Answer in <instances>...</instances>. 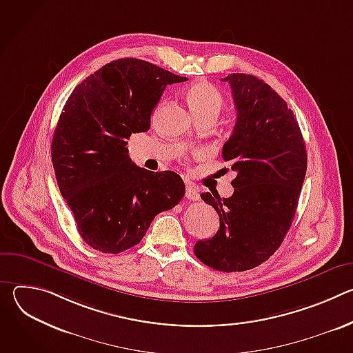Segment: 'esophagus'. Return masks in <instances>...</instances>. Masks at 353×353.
<instances>
[{"instance_id": "34e87169", "label": "esophagus", "mask_w": 353, "mask_h": 353, "mask_svg": "<svg viewBox=\"0 0 353 353\" xmlns=\"http://www.w3.org/2000/svg\"><path fill=\"white\" fill-rule=\"evenodd\" d=\"M185 196H187L190 201H198V199H199L196 187H195L192 183H190V181L185 184Z\"/></svg>"}]
</instances>
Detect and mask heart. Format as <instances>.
Masks as SVG:
<instances>
[{
	"label": "heart",
	"mask_w": 353,
	"mask_h": 353,
	"mask_svg": "<svg viewBox=\"0 0 353 353\" xmlns=\"http://www.w3.org/2000/svg\"><path fill=\"white\" fill-rule=\"evenodd\" d=\"M187 103L196 119L208 114H219L223 108V96L211 82L201 81L192 83L187 90Z\"/></svg>",
	"instance_id": "1"
}]
</instances>
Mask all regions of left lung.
Instances as JSON below:
<instances>
[{"label":"left lung","mask_w":353,"mask_h":353,"mask_svg":"<svg viewBox=\"0 0 353 353\" xmlns=\"http://www.w3.org/2000/svg\"><path fill=\"white\" fill-rule=\"evenodd\" d=\"M232 88L236 125L222 157L237 173L229 198L203 192L219 215V229L194 245L205 265L240 272L267 261L289 230L303 185L307 154L285 100L263 79L247 74L222 78Z\"/></svg>","instance_id":"8db88e82"}]
</instances>
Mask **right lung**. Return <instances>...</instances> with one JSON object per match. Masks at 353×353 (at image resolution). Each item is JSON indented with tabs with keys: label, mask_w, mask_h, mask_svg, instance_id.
Listing matches in <instances>:
<instances>
[{
	"label": "right lung",
	"mask_w": 353,
	"mask_h": 353,
	"mask_svg": "<svg viewBox=\"0 0 353 353\" xmlns=\"http://www.w3.org/2000/svg\"><path fill=\"white\" fill-rule=\"evenodd\" d=\"M152 63L120 59L83 79L57 123L52 161L81 237L119 254L145 236L154 218L176 207L185 185L174 172H149L128 155L131 134L150 127L168 85L184 82Z\"/></svg>",
	"instance_id": "add662e5"
}]
</instances>
